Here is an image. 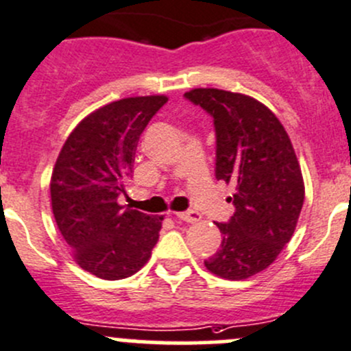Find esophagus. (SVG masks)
I'll return each mask as SVG.
<instances>
[{
  "label": "esophagus",
  "instance_id": "esophagus-1",
  "mask_svg": "<svg viewBox=\"0 0 351 351\" xmlns=\"http://www.w3.org/2000/svg\"><path fill=\"white\" fill-rule=\"evenodd\" d=\"M176 217L183 222H197L200 221V214L195 210H185V212H176Z\"/></svg>",
  "mask_w": 351,
  "mask_h": 351
}]
</instances>
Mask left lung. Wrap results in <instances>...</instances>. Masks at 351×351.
<instances>
[{
  "mask_svg": "<svg viewBox=\"0 0 351 351\" xmlns=\"http://www.w3.org/2000/svg\"><path fill=\"white\" fill-rule=\"evenodd\" d=\"M186 100L214 119L215 178L232 183L236 212L217 224L221 247L205 267L226 280H244L270 267L290 241L304 204V180L280 120L243 93L195 88Z\"/></svg>",
  "mask_w": 351,
  "mask_h": 351,
  "instance_id": "8db88e82",
  "label": "left lung"
}]
</instances>
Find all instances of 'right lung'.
<instances>
[{"label":"right lung","instance_id":"right-lung-1","mask_svg":"<svg viewBox=\"0 0 351 351\" xmlns=\"http://www.w3.org/2000/svg\"><path fill=\"white\" fill-rule=\"evenodd\" d=\"M165 95L130 97L84 117L66 139L51 176L56 222L83 270L104 280L139 271L159 239L162 215L119 204L132 178L137 143Z\"/></svg>","mask_w":351,"mask_h":351}]
</instances>
